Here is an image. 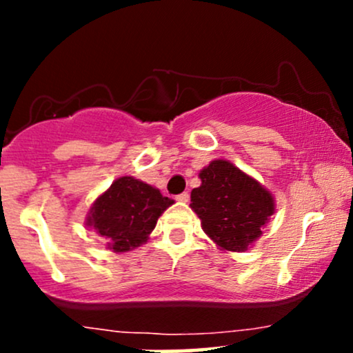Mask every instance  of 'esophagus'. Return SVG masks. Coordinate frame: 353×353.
Returning <instances> with one entry per match:
<instances>
[{
    "mask_svg": "<svg viewBox=\"0 0 353 353\" xmlns=\"http://www.w3.org/2000/svg\"><path fill=\"white\" fill-rule=\"evenodd\" d=\"M176 199L179 201V202H188V201H189V192H182V194H179V196H177Z\"/></svg>",
    "mask_w": 353,
    "mask_h": 353,
    "instance_id": "34e87169",
    "label": "esophagus"
}]
</instances>
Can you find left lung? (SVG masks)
Masks as SVG:
<instances>
[{
	"label": "left lung",
	"mask_w": 353,
	"mask_h": 353,
	"mask_svg": "<svg viewBox=\"0 0 353 353\" xmlns=\"http://www.w3.org/2000/svg\"><path fill=\"white\" fill-rule=\"evenodd\" d=\"M201 185L190 192V209L219 247L244 252L262 236L275 210L274 196L261 182L224 159L199 172Z\"/></svg>",
	"instance_id": "obj_1"
}]
</instances>
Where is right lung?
Listing matches in <instances>:
<instances>
[{
	"mask_svg": "<svg viewBox=\"0 0 353 353\" xmlns=\"http://www.w3.org/2000/svg\"><path fill=\"white\" fill-rule=\"evenodd\" d=\"M172 204L174 201L164 197L159 189L124 176L94 201L86 225L106 241L108 249L128 252L148 242L157 219Z\"/></svg>",
	"mask_w": 353,
	"mask_h": 353,
	"instance_id": "right-lung-1",
	"label": "right lung"
}]
</instances>
